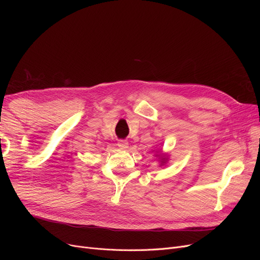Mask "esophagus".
Wrapping results in <instances>:
<instances>
[{
  "label": "esophagus",
  "instance_id": "34e87169",
  "mask_svg": "<svg viewBox=\"0 0 260 260\" xmlns=\"http://www.w3.org/2000/svg\"><path fill=\"white\" fill-rule=\"evenodd\" d=\"M118 146L121 147V148H127L128 147V142L126 140H124V139H121L118 142Z\"/></svg>",
  "mask_w": 260,
  "mask_h": 260
}]
</instances>
